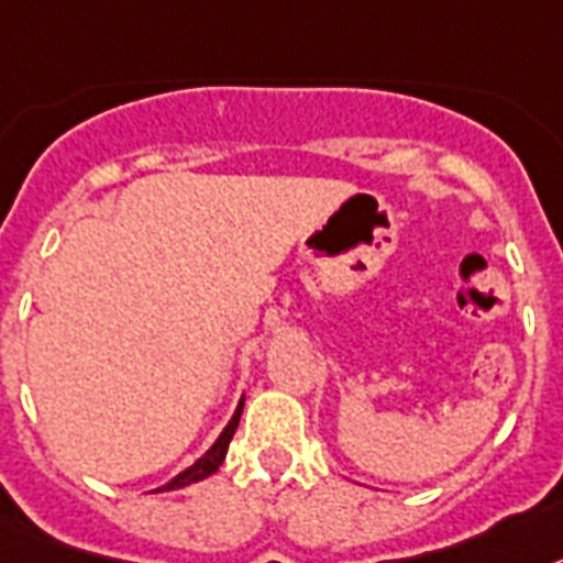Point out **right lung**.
<instances>
[{
	"instance_id": "right-lung-1",
	"label": "right lung",
	"mask_w": 563,
	"mask_h": 563,
	"mask_svg": "<svg viewBox=\"0 0 563 563\" xmlns=\"http://www.w3.org/2000/svg\"><path fill=\"white\" fill-rule=\"evenodd\" d=\"M241 408H244V397H241L239 408H235V415L230 417V422H227V426H224V431H221V434H218V440H216V443L209 445L207 452H203L201 457L195 460L192 466H189V468H184V472H180L178 477H172V481L166 483V486H161V489H155V492H175V489H184V486H192V483L203 481V477L216 475V472H218V466H221V463H224V457H227V449H230V440H232V434H235V429H239V420H241Z\"/></svg>"
}]
</instances>
